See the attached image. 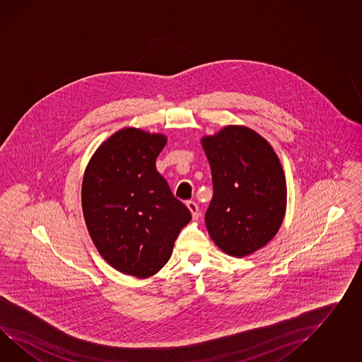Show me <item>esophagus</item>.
I'll return each instance as SVG.
<instances>
[{
	"label": "esophagus",
	"mask_w": 362,
	"mask_h": 362,
	"mask_svg": "<svg viewBox=\"0 0 362 362\" xmlns=\"http://www.w3.org/2000/svg\"><path fill=\"white\" fill-rule=\"evenodd\" d=\"M187 206H188V209H189L191 213H192V217H194V220H196V218H199V216H200V211H199L197 204L192 202V200H188V202H187Z\"/></svg>",
	"instance_id": "1"
}]
</instances>
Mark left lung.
<instances>
[{
    "instance_id": "obj_1",
    "label": "left lung",
    "mask_w": 362,
    "mask_h": 362,
    "mask_svg": "<svg viewBox=\"0 0 362 362\" xmlns=\"http://www.w3.org/2000/svg\"><path fill=\"white\" fill-rule=\"evenodd\" d=\"M203 148L213 183L208 233L223 252L250 255L281 226L286 206L281 163L271 145L246 127L230 125L204 137Z\"/></svg>"
}]
</instances>
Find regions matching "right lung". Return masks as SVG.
<instances>
[{
    "label": "right lung",
    "instance_id": "1",
    "mask_svg": "<svg viewBox=\"0 0 362 362\" xmlns=\"http://www.w3.org/2000/svg\"><path fill=\"white\" fill-rule=\"evenodd\" d=\"M166 139L127 128L95 151L82 183V209L100 255L123 274H157L192 218L156 168Z\"/></svg>",
    "mask_w": 362,
    "mask_h": 362
}]
</instances>
